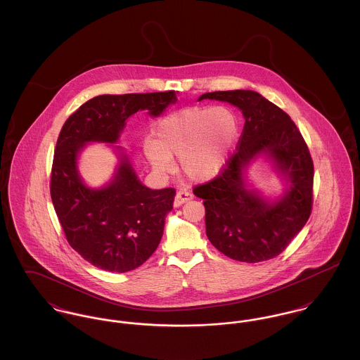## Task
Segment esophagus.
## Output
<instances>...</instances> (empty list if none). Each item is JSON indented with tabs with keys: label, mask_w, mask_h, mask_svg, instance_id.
I'll return each mask as SVG.
<instances>
[{
	"label": "esophagus",
	"mask_w": 360,
	"mask_h": 360,
	"mask_svg": "<svg viewBox=\"0 0 360 360\" xmlns=\"http://www.w3.org/2000/svg\"><path fill=\"white\" fill-rule=\"evenodd\" d=\"M193 198V195L188 193V191H185V190H179L178 193H176V195H175V200H174V206L175 207H179L181 205H184L185 202H188Z\"/></svg>",
	"instance_id": "34e87169"
}]
</instances>
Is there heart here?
<instances>
[{
    "mask_svg": "<svg viewBox=\"0 0 360 360\" xmlns=\"http://www.w3.org/2000/svg\"><path fill=\"white\" fill-rule=\"evenodd\" d=\"M238 115L228 106H191L162 119L153 131V143L144 154L160 175L175 170L181 160L182 172L193 182H207L228 166L239 140Z\"/></svg>",
    "mask_w": 360,
    "mask_h": 360,
    "instance_id": "obj_1",
    "label": "heart"
}]
</instances>
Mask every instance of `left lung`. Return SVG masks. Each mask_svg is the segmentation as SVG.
Masks as SVG:
<instances>
[{"instance_id":"obj_1","label":"left lung","mask_w":360,"mask_h":360,"mask_svg":"<svg viewBox=\"0 0 360 360\" xmlns=\"http://www.w3.org/2000/svg\"><path fill=\"white\" fill-rule=\"evenodd\" d=\"M216 100L241 110L244 128L238 151L217 178L193 193L204 200L206 236L224 255L257 263L278 257L305 226L313 201V162L308 147L281 108L254 90L213 91L198 101ZM262 157L284 188L267 198L248 179Z\"/></svg>"}]
</instances>
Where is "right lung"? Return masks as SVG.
<instances>
[{
  "instance_id": "obj_1",
  "label": "right lung",
  "mask_w": 360,
  "mask_h": 360,
  "mask_svg": "<svg viewBox=\"0 0 360 360\" xmlns=\"http://www.w3.org/2000/svg\"><path fill=\"white\" fill-rule=\"evenodd\" d=\"M178 91L103 94L81 105L65 122L55 147L51 198L70 245L93 266L127 273L158 248L175 190L144 186L132 158L117 146L127 120L139 110L160 116ZM109 143L118 156L114 176L101 188L87 187L77 169L85 146Z\"/></svg>"
}]
</instances>
